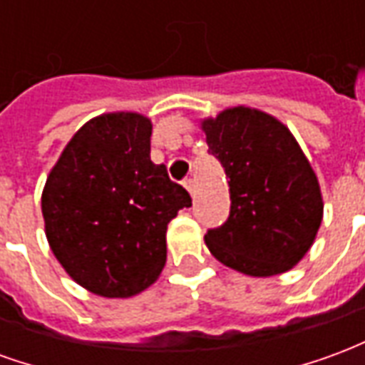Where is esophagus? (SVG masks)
Returning <instances> with one entry per match:
<instances>
[{"label":"esophagus","mask_w":365,"mask_h":365,"mask_svg":"<svg viewBox=\"0 0 365 365\" xmlns=\"http://www.w3.org/2000/svg\"><path fill=\"white\" fill-rule=\"evenodd\" d=\"M185 187H187V191H190L191 197L195 199V182H193V180H185Z\"/></svg>","instance_id":"obj_1"}]
</instances>
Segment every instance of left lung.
<instances>
[{"label":"left lung","instance_id":"8db88e82","mask_svg":"<svg viewBox=\"0 0 365 365\" xmlns=\"http://www.w3.org/2000/svg\"><path fill=\"white\" fill-rule=\"evenodd\" d=\"M209 154L229 178L230 215L207 230L217 260L254 277L297 266L322 221V195L313 168L289 128L245 105L201 123Z\"/></svg>","mask_w":365,"mask_h":365}]
</instances>
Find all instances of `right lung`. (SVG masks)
<instances>
[{
  "instance_id": "obj_1",
  "label": "right lung",
  "mask_w": 365,
  "mask_h": 365,
  "mask_svg": "<svg viewBox=\"0 0 365 365\" xmlns=\"http://www.w3.org/2000/svg\"><path fill=\"white\" fill-rule=\"evenodd\" d=\"M152 123L105 113L66 144L43 190L44 232L68 275L101 297H133L166 264L168 222L191 197L150 160Z\"/></svg>"
}]
</instances>
